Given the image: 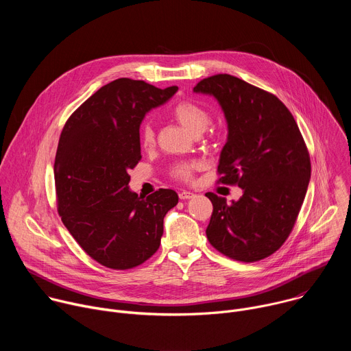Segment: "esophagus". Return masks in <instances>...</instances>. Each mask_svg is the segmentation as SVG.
I'll return each instance as SVG.
<instances>
[{
	"label": "esophagus",
	"instance_id": "1",
	"mask_svg": "<svg viewBox=\"0 0 351 351\" xmlns=\"http://www.w3.org/2000/svg\"><path fill=\"white\" fill-rule=\"evenodd\" d=\"M193 197H195V194H194L193 191L182 190V191L179 193V198H180V199H189V198H193Z\"/></svg>",
	"mask_w": 351,
	"mask_h": 351
}]
</instances>
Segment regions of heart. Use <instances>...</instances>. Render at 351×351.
<instances>
[{"label": "heart", "mask_w": 351, "mask_h": 351, "mask_svg": "<svg viewBox=\"0 0 351 351\" xmlns=\"http://www.w3.org/2000/svg\"><path fill=\"white\" fill-rule=\"evenodd\" d=\"M173 118L191 134L203 133L210 123V112L193 101H182L172 108ZM140 144L144 148H152L156 141L154 129L152 125H144L140 129ZM193 164L180 162L173 167V176L178 179H189L191 176Z\"/></svg>", "instance_id": "1"}]
</instances>
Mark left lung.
Returning <instances> with one entry per match:
<instances>
[{
  "label": "left lung",
  "mask_w": 351,
  "mask_h": 351,
  "mask_svg": "<svg viewBox=\"0 0 351 351\" xmlns=\"http://www.w3.org/2000/svg\"><path fill=\"white\" fill-rule=\"evenodd\" d=\"M193 91L214 97L223 111L219 182L243 190L230 203L206 194L214 207L207 237L233 260H263L285 243L304 202L311 164L303 136L278 97L239 77L215 75Z\"/></svg>",
  "instance_id": "8db88e82"
}]
</instances>
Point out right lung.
I'll use <instances>...</instances> for the list:
<instances>
[{"label": "right lung", "instance_id": "add662e5", "mask_svg": "<svg viewBox=\"0 0 351 351\" xmlns=\"http://www.w3.org/2000/svg\"><path fill=\"white\" fill-rule=\"evenodd\" d=\"M176 91L121 77L97 90L64 126L54 164L58 213L104 267L129 269L152 257L164 218L179 202L171 189L143 198L129 187V169L141 158L140 125Z\"/></svg>", "mask_w": 351, "mask_h": 351}]
</instances>
